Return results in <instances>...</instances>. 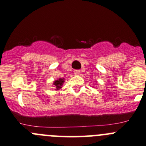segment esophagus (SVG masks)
<instances>
[{
  "label": "esophagus",
  "mask_w": 146,
  "mask_h": 146,
  "mask_svg": "<svg viewBox=\"0 0 146 146\" xmlns=\"http://www.w3.org/2000/svg\"><path fill=\"white\" fill-rule=\"evenodd\" d=\"M80 73V70H74V74L75 75H79Z\"/></svg>",
  "instance_id": "1"
}]
</instances>
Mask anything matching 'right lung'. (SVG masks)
Masks as SVG:
<instances>
[{
	"label": "right lung",
	"mask_w": 146,
	"mask_h": 146,
	"mask_svg": "<svg viewBox=\"0 0 146 146\" xmlns=\"http://www.w3.org/2000/svg\"><path fill=\"white\" fill-rule=\"evenodd\" d=\"M64 82V78H58V80L54 81V85L56 87V90H59L60 88H61V86L63 85Z\"/></svg>",
	"instance_id": "right-lung-1"
}]
</instances>
